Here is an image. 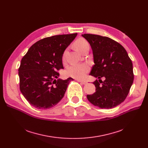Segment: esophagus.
I'll use <instances>...</instances> for the list:
<instances>
[{
	"mask_svg": "<svg viewBox=\"0 0 148 148\" xmlns=\"http://www.w3.org/2000/svg\"><path fill=\"white\" fill-rule=\"evenodd\" d=\"M78 82H80L82 84H87V82L86 81H84V80H77Z\"/></svg>",
	"mask_w": 148,
	"mask_h": 148,
	"instance_id": "esophagus-1",
	"label": "esophagus"
}]
</instances>
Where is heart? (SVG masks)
I'll list each match as a JSON object with an SVG mask.
<instances>
[{"label": "heart", "mask_w": 148, "mask_h": 148, "mask_svg": "<svg viewBox=\"0 0 148 148\" xmlns=\"http://www.w3.org/2000/svg\"><path fill=\"white\" fill-rule=\"evenodd\" d=\"M76 49L80 52H82L85 49L89 48L88 42L84 38H80L75 42ZM66 51H65L63 54V59L65 58ZM89 71V66L86 64H73L69 66L65 71L67 75L72 77L76 79H82L84 78L86 74Z\"/></svg>", "instance_id": "b5f03b06"}]
</instances>
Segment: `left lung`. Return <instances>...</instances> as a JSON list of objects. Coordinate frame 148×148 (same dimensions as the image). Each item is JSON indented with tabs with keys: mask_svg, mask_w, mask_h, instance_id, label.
<instances>
[{
	"mask_svg": "<svg viewBox=\"0 0 148 148\" xmlns=\"http://www.w3.org/2000/svg\"><path fill=\"white\" fill-rule=\"evenodd\" d=\"M82 36L90 44L92 50L95 65L89 75L98 79L93 83L95 92L88 95L87 98L101 108L116 107L125 99L133 84L132 61L123 46L112 39L93 34Z\"/></svg>",
	"mask_w": 148,
	"mask_h": 148,
	"instance_id": "left-lung-1",
	"label": "left lung"
}]
</instances>
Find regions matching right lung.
Here are the masks:
<instances>
[{
  "label": "right lung",
  "instance_id": "1",
  "mask_svg": "<svg viewBox=\"0 0 148 148\" xmlns=\"http://www.w3.org/2000/svg\"><path fill=\"white\" fill-rule=\"evenodd\" d=\"M77 34L45 38L30 47L18 69L20 89L27 101L38 109L56 106L64 97L71 77L59 79L62 56Z\"/></svg>",
  "mask_w": 148,
  "mask_h": 148
}]
</instances>
